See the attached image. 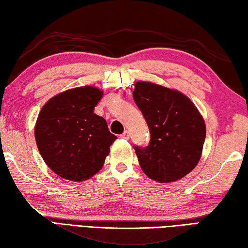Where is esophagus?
Here are the masks:
<instances>
[{
  "label": "esophagus",
  "mask_w": 248,
  "mask_h": 248,
  "mask_svg": "<svg viewBox=\"0 0 248 248\" xmlns=\"http://www.w3.org/2000/svg\"><path fill=\"white\" fill-rule=\"evenodd\" d=\"M121 137H122V139H124V140H128L129 139V133L127 131H124V133L121 135Z\"/></svg>",
  "instance_id": "esophagus-1"
}]
</instances>
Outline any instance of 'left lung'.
<instances>
[{
    "label": "left lung",
    "instance_id": "8db88e82",
    "mask_svg": "<svg viewBox=\"0 0 248 248\" xmlns=\"http://www.w3.org/2000/svg\"><path fill=\"white\" fill-rule=\"evenodd\" d=\"M133 98L151 134L146 147L134 145L143 172L159 183L181 180L201 158L206 136L203 117L184 94L153 83H135Z\"/></svg>",
    "mask_w": 248,
    "mask_h": 248
}]
</instances>
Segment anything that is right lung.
<instances>
[{"label": "right lung", "mask_w": 248, "mask_h": 248, "mask_svg": "<svg viewBox=\"0 0 248 248\" xmlns=\"http://www.w3.org/2000/svg\"><path fill=\"white\" fill-rule=\"evenodd\" d=\"M102 95L92 86L76 87L52 97L39 114L37 148L49 169L65 180L83 182L96 174L117 139L94 113Z\"/></svg>", "instance_id": "add662e5"}]
</instances>
